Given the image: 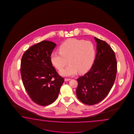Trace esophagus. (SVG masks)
I'll use <instances>...</instances> for the list:
<instances>
[{
  "mask_svg": "<svg viewBox=\"0 0 134 134\" xmlns=\"http://www.w3.org/2000/svg\"><path fill=\"white\" fill-rule=\"evenodd\" d=\"M70 80V79H66H66H65V81H66V82H67V81H69Z\"/></svg>",
  "mask_w": 134,
  "mask_h": 134,
  "instance_id": "1",
  "label": "esophagus"
}]
</instances>
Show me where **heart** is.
Wrapping results in <instances>:
<instances>
[{"label":"heart","mask_w":134,"mask_h":134,"mask_svg":"<svg viewBox=\"0 0 134 134\" xmlns=\"http://www.w3.org/2000/svg\"><path fill=\"white\" fill-rule=\"evenodd\" d=\"M59 51L52 53L50 60L58 70L68 61L70 64L59 72L61 75L65 77L73 76L77 72L80 74L85 73L91 68L95 55V47L91 42L75 38L63 43Z\"/></svg>","instance_id":"1"}]
</instances>
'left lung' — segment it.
Masks as SVG:
<instances>
[{"label":"left lung","mask_w":134,"mask_h":134,"mask_svg":"<svg viewBox=\"0 0 134 134\" xmlns=\"http://www.w3.org/2000/svg\"><path fill=\"white\" fill-rule=\"evenodd\" d=\"M97 54L90 70L77 79V97L82 103L92 105L100 103L114 85L117 62L114 51L105 41L94 37Z\"/></svg>","instance_id":"left-lung-1"}]
</instances>
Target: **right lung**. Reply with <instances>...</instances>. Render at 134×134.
<instances>
[{
  "mask_svg": "<svg viewBox=\"0 0 134 134\" xmlns=\"http://www.w3.org/2000/svg\"><path fill=\"white\" fill-rule=\"evenodd\" d=\"M56 46L51 41H43L29 48L21 59L20 73L23 85L32 100L40 105L54 102L64 82L50 60Z\"/></svg>",
  "mask_w": 134,
  "mask_h": 134,
  "instance_id": "obj_1",
  "label": "right lung"
}]
</instances>
